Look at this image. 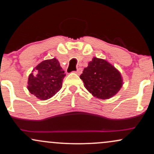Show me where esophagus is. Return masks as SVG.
Returning <instances> with one entry per match:
<instances>
[{"mask_svg":"<svg viewBox=\"0 0 154 154\" xmlns=\"http://www.w3.org/2000/svg\"><path fill=\"white\" fill-rule=\"evenodd\" d=\"M82 72V68H78L76 71H75V72H76L77 74H80Z\"/></svg>","mask_w":154,"mask_h":154,"instance_id":"34e87169","label":"esophagus"}]
</instances>
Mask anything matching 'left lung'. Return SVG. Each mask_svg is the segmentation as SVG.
Segmentation results:
<instances>
[{
  "label": "left lung",
  "instance_id": "obj_1",
  "mask_svg": "<svg viewBox=\"0 0 154 154\" xmlns=\"http://www.w3.org/2000/svg\"><path fill=\"white\" fill-rule=\"evenodd\" d=\"M80 79L93 96L103 100L114 96L123 84L120 72L106 60L97 57L84 69Z\"/></svg>",
  "mask_w": 154,
  "mask_h": 154
}]
</instances>
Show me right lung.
<instances>
[{
	"instance_id": "1",
	"label": "right lung",
	"mask_w": 154,
	"mask_h": 154,
	"mask_svg": "<svg viewBox=\"0 0 154 154\" xmlns=\"http://www.w3.org/2000/svg\"><path fill=\"white\" fill-rule=\"evenodd\" d=\"M32 71L29 75L27 89L38 99H49L63 86L65 71L56 58L41 62Z\"/></svg>"
}]
</instances>
